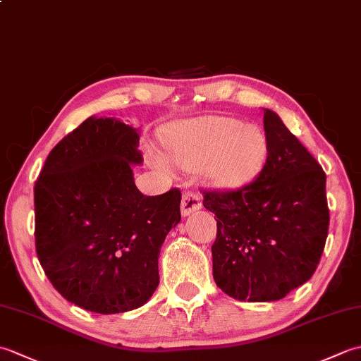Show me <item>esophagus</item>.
<instances>
[{
    "label": "esophagus",
    "mask_w": 361,
    "mask_h": 361,
    "mask_svg": "<svg viewBox=\"0 0 361 361\" xmlns=\"http://www.w3.org/2000/svg\"><path fill=\"white\" fill-rule=\"evenodd\" d=\"M202 208V198L197 194L190 192V190H185L181 198V214L183 216H190L194 211H198Z\"/></svg>",
    "instance_id": "1"
}]
</instances>
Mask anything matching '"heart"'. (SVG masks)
Masks as SVG:
<instances>
[{
  "mask_svg": "<svg viewBox=\"0 0 361 361\" xmlns=\"http://www.w3.org/2000/svg\"><path fill=\"white\" fill-rule=\"evenodd\" d=\"M164 149L176 166L203 172L214 185L239 188L255 178L268 155L265 133L226 116H203L171 124Z\"/></svg>",
  "mask_w": 361,
  "mask_h": 361,
  "instance_id": "heart-1",
  "label": "heart"
}]
</instances>
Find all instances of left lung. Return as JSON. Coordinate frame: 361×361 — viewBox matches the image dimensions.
I'll use <instances>...</instances> for the list:
<instances>
[{
  "mask_svg": "<svg viewBox=\"0 0 361 361\" xmlns=\"http://www.w3.org/2000/svg\"><path fill=\"white\" fill-rule=\"evenodd\" d=\"M268 155L262 171L235 190H204L217 217L212 276L234 299L278 301L307 282L329 231L326 173L310 152L264 109Z\"/></svg>",
  "mask_w": 361,
  "mask_h": 361,
  "instance_id": "1",
  "label": "left lung"
}]
</instances>
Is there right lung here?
<instances>
[{
  "label": "right lung",
  "instance_id": "add662e5",
  "mask_svg": "<svg viewBox=\"0 0 361 361\" xmlns=\"http://www.w3.org/2000/svg\"><path fill=\"white\" fill-rule=\"evenodd\" d=\"M137 147L136 128L91 116L49 152L34 188L44 274L66 301L104 315L149 301L161 245L181 220L180 189L147 197L136 188Z\"/></svg>",
  "mask_w": 361,
  "mask_h": 361
}]
</instances>
